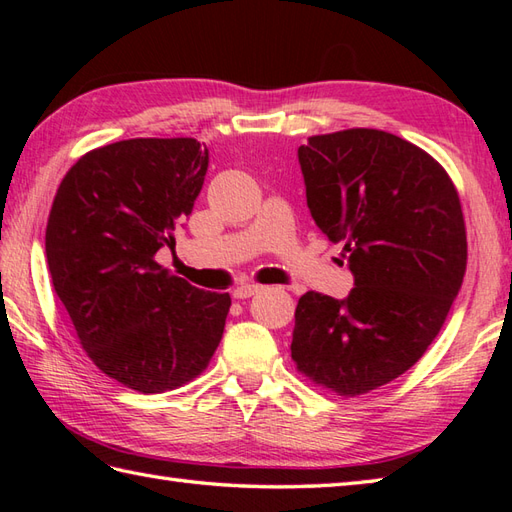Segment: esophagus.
<instances>
[{
	"label": "esophagus",
	"instance_id": "esophagus-1",
	"mask_svg": "<svg viewBox=\"0 0 512 512\" xmlns=\"http://www.w3.org/2000/svg\"><path fill=\"white\" fill-rule=\"evenodd\" d=\"M262 290H264V286L242 284V286H237V288L233 290V297H235V299H248V297H253V295H257V292H262Z\"/></svg>",
	"mask_w": 512,
	"mask_h": 512
}]
</instances>
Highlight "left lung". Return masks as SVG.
<instances>
[{
  "instance_id": "1",
  "label": "left lung",
  "mask_w": 512,
  "mask_h": 512,
  "mask_svg": "<svg viewBox=\"0 0 512 512\" xmlns=\"http://www.w3.org/2000/svg\"><path fill=\"white\" fill-rule=\"evenodd\" d=\"M297 156L312 220L345 246L354 288L299 299L292 358L336 394H367L418 361L458 297V191L427 151L380 129L312 136Z\"/></svg>"
}]
</instances>
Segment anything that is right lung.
I'll list each match as a JSON object with an SVG mask.
<instances>
[{
  "mask_svg": "<svg viewBox=\"0 0 512 512\" xmlns=\"http://www.w3.org/2000/svg\"><path fill=\"white\" fill-rule=\"evenodd\" d=\"M195 138H132L76 160L46 228L52 286L83 350L110 378L160 394L198 376L222 341L231 297L156 264L202 191Z\"/></svg>",
  "mask_w": 512,
  "mask_h": 512,
  "instance_id": "right-lung-1",
  "label": "right lung"
}]
</instances>
